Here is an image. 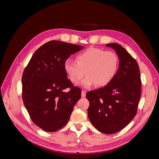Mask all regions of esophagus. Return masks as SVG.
I'll use <instances>...</instances> for the list:
<instances>
[{
  "label": "esophagus",
  "mask_w": 159,
  "mask_h": 159,
  "mask_svg": "<svg viewBox=\"0 0 159 159\" xmlns=\"http://www.w3.org/2000/svg\"><path fill=\"white\" fill-rule=\"evenodd\" d=\"M86 96V91L85 90H83L82 92H81V97L85 98Z\"/></svg>",
  "instance_id": "esophagus-1"
}]
</instances>
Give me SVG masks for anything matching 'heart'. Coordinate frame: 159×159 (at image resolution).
Listing matches in <instances>:
<instances>
[{"label": "heart", "mask_w": 159, "mask_h": 159, "mask_svg": "<svg viewBox=\"0 0 159 159\" xmlns=\"http://www.w3.org/2000/svg\"><path fill=\"white\" fill-rule=\"evenodd\" d=\"M76 62L66 60L64 68L72 83L81 82L84 88H89L96 84L98 87H104L109 84L117 74L119 60L116 53L105 51L101 48H89L76 56Z\"/></svg>", "instance_id": "obj_1"}]
</instances>
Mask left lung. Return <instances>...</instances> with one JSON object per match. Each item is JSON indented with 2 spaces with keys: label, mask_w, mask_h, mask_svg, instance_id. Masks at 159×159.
I'll return each mask as SVG.
<instances>
[{
  "label": "left lung",
  "mask_w": 159,
  "mask_h": 159,
  "mask_svg": "<svg viewBox=\"0 0 159 159\" xmlns=\"http://www.w3.org/2000/svg\"><path fill=\"white\" fill-rule=\"evenodd\" d=\"M116 51L119 68L113 81L99 89L89 91L88 117L99 131L113 134L125 127L135 117L141 95V80L137 61L123 46L110 43Z\"/></svg>",
  "instance_id": "left-lung-1"
}]
</instances>
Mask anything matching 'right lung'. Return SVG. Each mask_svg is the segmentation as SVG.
Returning <instances> with one entry per match:
<instances>
[{
	"instance_id": "obj_1",
	"label": "right lung",
	"mask_w": 159,
	"mask_h": 159,
	"mask_svg": "<svg viewBox=\"0 0 159 159\" xmlns=\"http://www.w3.org/2000/svg\"><path fill=\"white\" fill-rule=\"evenodd\" d=\"M83 46L51 40L40 46L24 70L22 99L33 123L54 132L69 121L81 89L68 79L64 65L70 55ZM70 88L68 93L63 89Z\"/></svg>"
}]
</instances>
